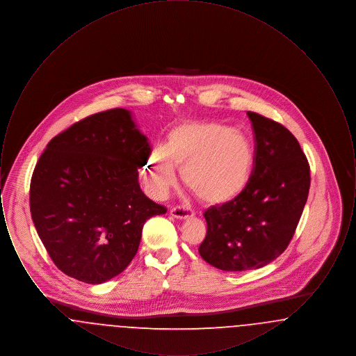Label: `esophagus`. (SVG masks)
I'll list each match as a JSON object with an SVG mask.
<instances>
[{
	"instance_id": "34e87169",
	"label": "esophagus",
	"mask_w": 356,
	"mask_h": 356,
	"mask_svg": "<svg viewBox=\"0 0 356 356\" xmlns=\"http://www.w3.org/2000/svg\"><path fill=\"white\" fill-rule=\"evenodd\" d=\"M170 213L173 218H177V219H188L193 216V211L186 205H176L170 208Z\"/></svg>"
}]
</instances>
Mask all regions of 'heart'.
<instances>
[{"label":"heart","instance_id":"obj_1","mask_svg":"<svg viewBox=\"0 0 356 356\" xmlns=\"http://www.w3.org/2000/svg\"><path fill=\"white\" fill-rule=\"evenodd\" d=\"M175 168L186 186L208 204L234 200L248 184L254 151L241 132L218 122H184L168 132L163 148L154 149L145 179L154 193L164 195L176 184Z\"/></svg>","mask_w":356,"mask_h":356}]
</instances>
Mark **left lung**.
Wrapping results in <instances>:
<instances>
[{"label":"left lung","instance_id":"1","mask_svg":"<svg viewBox=\"0 0 356 356\" xmlns=\"http://www.w3.org/2000/svg\"><path fill=\"white\" fill-rule=\"evenodd\" d=\"M254 138V168L244 191L209 207L199 254L222 271L267 266L287 250L309 192V164L296 137L280 122L247 112Z\"/></svg>","mask_w":356,"mask_h":356}]
</instances>
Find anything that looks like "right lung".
Instances as JSON below:
<instances>
[{
    "instance_id": "1",
    "label": "right lung",
    "mask_w": 356,
    "mask_h": 356,
    "mask_svg": "<svg viewBox=\"0 0 356 356\" xmlns=\"http://www.w3.org/2000/svg\"><path fill=\"white\" fill-rule=\"evenodd\" d=\"M151 156L131 113L113 108L54 136L34 167L29 204L34 227L56 267L88 284L124 271L144 222L167 212L138 186Z\"/></svg>"
}]
</instances>
